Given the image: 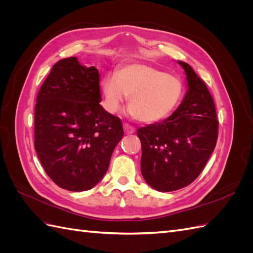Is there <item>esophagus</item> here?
<instances>
[{"instance_id":"34e87169","label":"esophagus","mask_w":253,"mask_h":253,"mask_svg":"<svg viewBox=\"0 0 253 253\" xmlns=\"http://www.w3.org/2000/svg\"><path fill=\"white\" fill-rule=\"evenodd\" d=\"M124 128H125L126 134H133V133L135 132V127L132 126L127 125V124H125V125H124Z\"/></svg>"}]
</instances>
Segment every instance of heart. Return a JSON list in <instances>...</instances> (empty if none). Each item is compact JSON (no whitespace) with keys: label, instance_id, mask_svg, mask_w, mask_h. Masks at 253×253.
Listing matches in <instances>:
<instances>
[{"label":"heart","instance_id":"1","mask_svg":"<svg viewBox=\"0 0 253 253\" xmlns=\"http://www.w3.org/2000/svg\"><path fill=\"white\" fill-rule=\"evenodd\" d=\"M103 105L116 114L128 97V115L143 124H155L176 109L183 95L178 77L143 63L122 66L117 73H108L100 82Z\"/></svg>","mask_w":253,"mask_h":253}]
</instances>
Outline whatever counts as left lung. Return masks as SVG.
<instances>
[{
  "mask_svg": "<svg viewBox=\"0 0 253 253\" xmlns=\"http://www.w3.org/2000/svg\"><path fill=\"white\" fill-rule=\"evenodd\" d=\"M185 70L188 90L169 118L140 127L141 173L160 192L187 187L202 173L216 145L218 120L206 83L189 64Z\"/></svg>",
  "mask_w": 253,
  "mask_h": 253,
  "instance_id": "1",
  "label": "left lung"
}]
</instances>
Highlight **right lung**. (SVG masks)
<instances>
[{
  "label": "right lung",
  "mask_w": 253,
  "mask_h": 253,
  "mask_svg": "<svg viewBox=\"0 0 253 253\" xmlns=\"http://www.w3.org/2000/svg\"><path fill=\"white\" fill-rule=\"evenodd\" d=\"M99 79L95 66L65 58L52 66L37 96V155L49 178L68 191L94 188L124 137L121 120L100 105Z\"/></svg>",
  "instance_id": "1"
}]
</instances>
